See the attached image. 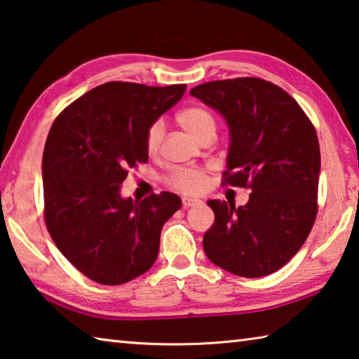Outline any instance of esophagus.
<instances>
[{"instance_id":"obj_1","label":"esophagus","mask_w":359,"mask_h":359,"mask_svg":"<svg viewBox=\"0 0 359 359\" xmlns=\"http://www.w3.org/2000/svg\"><path fill=\"white\" fill-rule=\"evenodd\" d=\"M182 204H184L185 209L187 208H193V205L201 204V199H198V198H184V199H182Z\"/></svg>"}]
</instances>
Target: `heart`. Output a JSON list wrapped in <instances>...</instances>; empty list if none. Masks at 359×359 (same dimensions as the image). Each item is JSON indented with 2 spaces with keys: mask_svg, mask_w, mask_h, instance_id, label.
I'll list each match as a JSON object with an SVG mask.
<instances>
[{
  "mask_svg": "<svg viewBox=\"0 0 359 359\" xmlns=\"http://www.w3.org/2000/svg\"><path fill=\"white\" fill-rule=\"evenodd\" d=\"M177 120L182 128L190 133L193 137L199 139L204 133L215 131V117L210 111L201 106H191L180 111ZM163 136H165V125L163 121H155L147 131V144L149 151H155L160 145ZM172 185L182 191H198L203 187V172L198 169H180L172 175Z\"/></svg>",
  "mask_w": 359,
  "mask_h": 359,
  "instance_id": "b5f03b06",
  "label": "heart"
}]
</instances>
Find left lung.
Masks as SVG:
<instances>
[{
  "label": "left lung",
  "mask_w": 359,
  "mask_h": 359,
  "mask_svg": "<svg viewBox=\"0 0 359 359\" xmlns=\"http://www.w3.org/2000/svg\"><path fill=\"white\" fill-rule=\"evenodd\" d=\"M190 93L228 125L224 182L252 190L239 208L209 199L215 220L204 234V252L234 276H269L294 257L317 217V133L301 106L263 79L214 81Z\"/></svg>",
  "instance_id": "left-lung-1"
}]
</instances>
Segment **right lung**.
I'll list each match as a JSON object with an SVG mask.
<instances>
[{
	"label": "right lung",
	"mask_w": 359,
	"mask_h": 359,
	"mask_svg": "<svg viewBox=\"0 0 359 359\" xmlns=\"http://www.w3.org/2000/svg\"><path fill=\"white\" fill-rule=\"evenodd\" d=\"M185 88L102 83L66 107L48 131L42 155L47 229L93 282L126 283L155 263L163 224L182 199L163 191L133 201L120 187L128 168L149 160V128Z\"/></svg>",
	"instance_id": "right-lung-1"
}]
</instances>
